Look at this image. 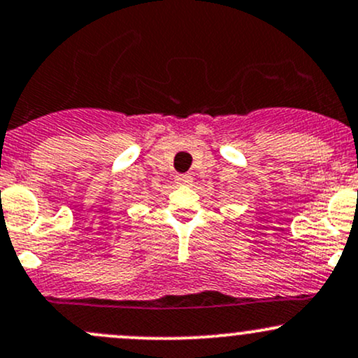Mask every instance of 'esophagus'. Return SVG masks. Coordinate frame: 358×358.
<instances>
[{
  "mask_svg": "<svg viewBox=\"0 0 358 358\" xmlns=\"http://www.w3.org/2000/svg\"><path fill=\"white\" fill-rule=\"evenodd\" d=\"M192 175H188V173H183V175H176L175 182L178 183V185H190L192 183Z\"/></svg>",
  "mask_w": 358,
  "mask_h": 358,
  "instance_id": "obj_1",
  "label": "esophagus"
}]
</instances>
